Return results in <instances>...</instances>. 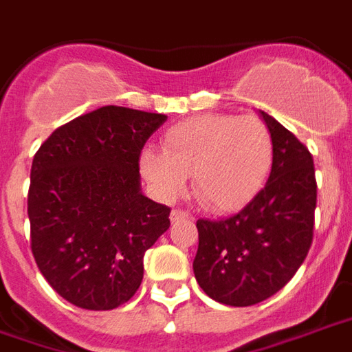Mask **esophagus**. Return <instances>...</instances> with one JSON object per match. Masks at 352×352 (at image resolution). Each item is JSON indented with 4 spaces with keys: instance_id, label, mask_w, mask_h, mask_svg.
Masks as SVG:
<instances>
[{
    "instance_id": "1",
    "label": "esophagus",
    "mask_w": 352,
    "mask_h": 352,
    "mask_svg": "<svg viewBox=\"0 0 352 352\" xmlns=\"http://www.w3.org/2000/svg\"><path fill=\"white\" fill-rule=\"evenodd\" d=\"M171 222H179V220H186V218H192L188 210H183V209H173L171 210Z\"/></svg>"
}]
</instances>
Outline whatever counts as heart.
<instances>
[{"label":"heart","mask_w":352,"mask_h":352,"mask_svg":"<svg viewBox=\"0 0 352 352\" xmlns=\"http://www.w3.org/2000/svg\"><path fill=\"white\" fill-rule=\"evenodd\" d=\"M272 164V136L254 116H197L164 132L162 153L143 151L140 169L164 199L183 194L186 177L197 201L214 212L241 209L256 196Z\"/></svg>","instance_id":"1"}]
</instances>
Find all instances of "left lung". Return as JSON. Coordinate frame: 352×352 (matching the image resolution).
I'll return each instance as SVG.
<instances>
[{
	"instance_id": "obj_1",
	"label": "left lung",
	"mask_w": 352,
	"mask_h": 352,
	"mask_svg": "<svg viewBox=\"0 0 352 352\" xmlns=\"http://www.w3.org/2000/svg\"><path fill=\"white\" fill-rule=\"evenodd\" d=\"M261 116L272 136L267 184L236 214L196 222L197 283L212 300L239 308L259 304L285 287L314 241V156L274 117Z\"/></svg>"
}]
</instances>
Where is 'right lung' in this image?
Returning a JSON list of instances; mask_svg holds the SVG:
<instances>
[{"label": "right lung", "instance_id": "add662e5", "mask_svg": "<svg viewBox=\"0 0 352 352\" xmlns=\"http://www.w3.org/2000/svg\"><path fill=\"white\" fill-rule=\"evenodd\" d=\"M168 117L102 106L59 126L38 147L28 192L31 252L57 295L113 309L143 280V256L171 209L140 192V155Z\"/></svg>", "mask_w": 352, "mask_h": 352}]
</instances>
